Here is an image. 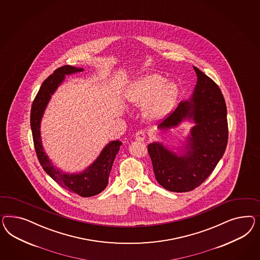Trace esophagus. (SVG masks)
<instances>
[{
    "instance_id": "obj_1",
    "label": "esophagus",
    "mask_w": 260,
    "mask_h": 260,
    "mask_svg": "<svg viewBox=\"0 0 260 260\" xmlns=\"http://www.w3.org/2000/svg\"><path fill=\"white\" fill-rule=\"evenodd\" d=\"M145 137L146 135L143 132V131H138L136 135H135V138H136V141H143L145 140Z\"/></svg>"
}]
</instances>
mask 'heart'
I'll list each match as a JSON object with an SVG mask.
<instances>
[{
    "mask_svg": "<svg viewBox=\"0 0 260 260\" xmlns=\"http://www.w3.org/2000/svg\"><path fill=\"white\" fill-rule=\"evenodd\" d=\"M178 86L167 82L162 76L149 74L138 79L127 91V100L142 107L147 105L144 114L149 119H162L172 110L178 98Z\"/></svg>",
    "mask_w": 260,
    "mask_h": 260,
    "instance_id": "heart-1",
    "label": "heart"
}]
</instances>
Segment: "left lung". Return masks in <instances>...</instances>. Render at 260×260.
<instances>
[{
    "instance_id": "left-lung-1",
    "label": "left lung",
    "mask_w": 260,
    "mask_h": 260,
    "mask_svg": "<svg viewBox=\"0 0 260 260\" xmlns=\"http://www.w3.org/2000/svg\"><path fill=\"white\" fill-rule=\"evenodd\" d=\"M198 82L193 96L180 102L158 125L168 130L183 119H193L196 125L182 155H177L160 142L148 145L156 181L176 193L192 191L211 175L222 157L228 142L227 107L221 90L211 78L193 67Z\"/></svg>"
}]
</instances>
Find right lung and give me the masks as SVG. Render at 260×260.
Returning <instances> with one entry per match:
<instances>
[{
	"label": "right lung",
	"instance_id": "obj_1",
	"mask_svg": "<svg viewBox=\"0 0 260 260\" xmlns=\"http://www.w3.org/2000/svg\"><path fill=\"white\" fill-rule=\"evenodd\" d=\"M82 68L64 66L57 68L53 74L45 79L35 96L31 106L30 126L36 150L38 159L44 170L62 188L71 193H77L82 198H89L103 192L108 184V178L111 172L114 159L119 152L121 142L114 141L109 142L96 160L87 169L80 174H67L53 165L45 154L41 139V120L45 113L51 95L63 82L66 75L82 72Z\"/></svg>",
	"mask_w": 260,
	"mask_h": 260
}]
</instances>
